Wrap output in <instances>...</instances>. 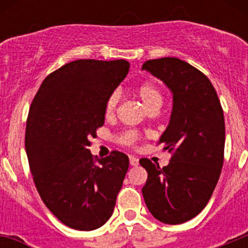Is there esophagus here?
<instances>
[{"label": "esophagus", "instance_id": "34e87169", "mask_svg": "<svg viewBox=\"0 0 248 248\" xmlns=\"http://www.w3.org/2000/svg\"><path fill=\"white\" fill-rule=\"evenodd\" d=\"M129 161H130V165L131 166H137L139 164V159L135 156H130L129 157Z\"/></svg>", "mask_w": 248, "mask_h": 248}]
</instances>
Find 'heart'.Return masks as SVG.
I'll return each mask as SVG.
<instances>
[{
	"label": "heart",
	"mask_w": 248,
	"mask_h": 248,
	"mask_svg": "<svg viewBox=\"0 0 248 248\" xmlns=\"http://www.w3.org/2000/svg\"><path fill=\"white\" fill-rule=\"evenodd\" d=\"M137 93L148 109L156 107V105L160 107L161 103H163V94H161V92H160V89L157 88L156 85L153 84V83H143L138 88ZM119 98V92H113L109 95L108 99H107V103H105V114L108 117L113 115L115 109H117ZM137 140L138 134L135 131H125V133H123L119 137V141L124 144V145H134Z\"/></svg>",
	"instance_id": "heart-1"
}]
</instances>
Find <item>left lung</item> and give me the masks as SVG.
<instances>
[{
  "label": "left lung",
  "mask_w": 248,
  "mask_h": 248,
  "mask_svg": "<svg viewBox=\"0 0 248 248\" xmlns=\"http://www.w3.org/2000/svg\"><path fill=\"white\" fill-rule=\"evenodd\" d=\"M141 69L172 93L171 117L159 140L172 156L163 169L140 159L148 172L141 192L156 220L177 225L200 214L216 187L225 149L223 111L209 78L189 63L165 57L146 61Z\"/></svg>",
  "instance_id": "1"
}]
</instances>
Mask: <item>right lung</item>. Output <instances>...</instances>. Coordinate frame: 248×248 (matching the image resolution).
<instances>
[{"label": "right lung", "instance_id": "right-lung-1", "mask_svg": "<svg viewBox=\"0 0 248 248\" xmlns=\"http://www.w3.org/2000/svg\"><path fill=\"white\" fill-rule=\"evenodd\" d=\"M129 67L124 59L67 63L43 80L31 104L25 145L34 185L48 210L71 229H99L114 211L129 157L111 151L95 163L88 146Z\"/></svg>", "mask_w": 248, "mask_h": 248}]
</instances>
